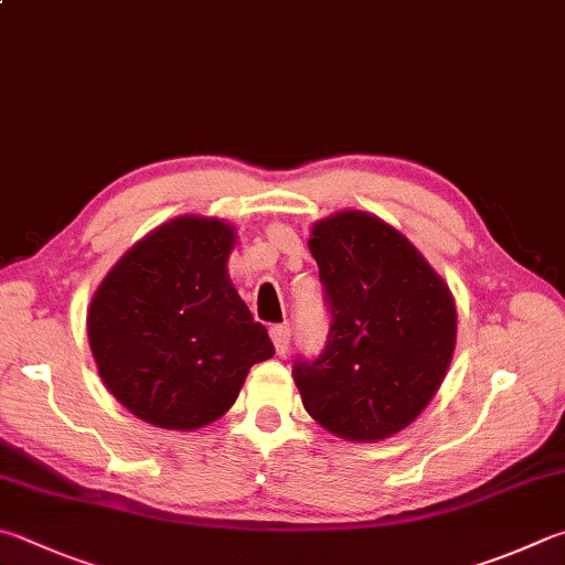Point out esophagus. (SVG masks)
<instances>
[{
  "label": "esophagus",
  "mask_w": 565,
  "mask_h": 565,
  "mask_svg": "<svg viewBox=\"0 0 565 565\" xmlns=\"http://www.w3.org/2000/svg\"><path fill=\"white\" fill-rule=\"evenodd\" d=\"M271 343L276 348V355H286L289 353V343H291V331L289 326H271Z\"/></svg>",
  "instance_id": "34e87169"
}]
</instances>
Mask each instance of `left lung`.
Instances as JSON below:
<instances>
[{
  "label": "left lung",
  "instance_id": "left-lung-1",
  "mask_svg": "<svg viewBox=\"0 0 565 565\" xmlns=\"http://www.w3.org/2000/svg\"><path fill=\"white\" fill-rule=\"evenodd\" d=\"M309 249L331 328L321 355L294 363L306 413L351 443L387 439L445 381L457 341L452 294L375 214L345 210L316 222Z\"/></svg>",
  "mask_w": 565,
  "mask_h": 565
}]
</instances>
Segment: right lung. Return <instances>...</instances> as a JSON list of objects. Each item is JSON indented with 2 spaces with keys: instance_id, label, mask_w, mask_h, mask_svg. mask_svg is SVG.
I'll return each mask as SVG.
<instances>
[{
  "instance_id": "1",
  "label": "right lung",
  "mask_w": 565,
  "mask_h": 565,
  "mask_svg": "<svg viewBox=\"0 0 565 565\" xmlns=\"http://www.w3.org/2000/svg\"><path fill=\"white\" fill-rule=\"evenodd\" d=\"M234 227L170 220L120 256L88 306L98 375L122 407L162 429H192L234 405L274 343L227 274Z\"/></svg>"
}]
</instances>
